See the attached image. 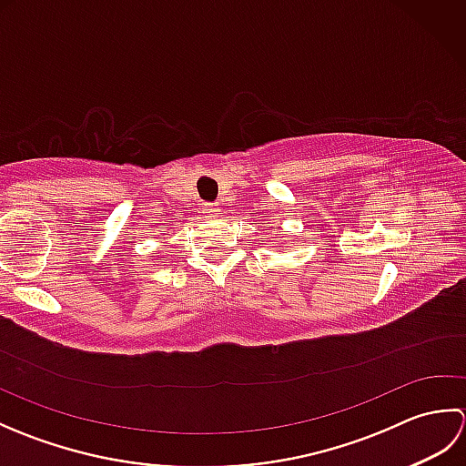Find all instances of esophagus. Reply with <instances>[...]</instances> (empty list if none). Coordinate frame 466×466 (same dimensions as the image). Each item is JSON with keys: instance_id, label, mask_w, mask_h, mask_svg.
I'll return each instance as SVG.
<instances>
[{"instance_id": "1", "label": "esophagus", "mask_w": 466, "mask_h": 466, "mask_svg": "<svg viewBox=\"0 0 466 466\" xmlns=\"http://www.w3.org/2000/svg\"><path fill=\"white\" fill-rule=\"evenodd\" d=\"M218 212H220V204H208L206 206V214L208 216H216Z\"/></svg>"}]
</instances>
